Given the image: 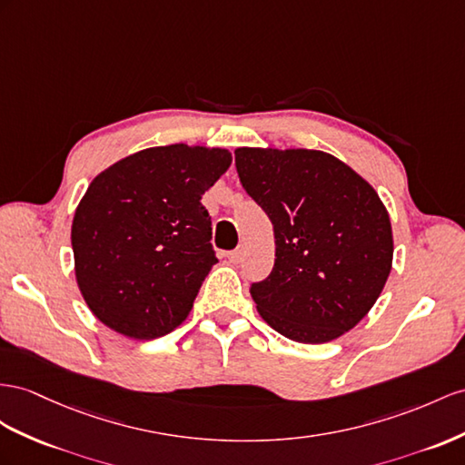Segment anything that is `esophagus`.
Segmentation results:
<instances>
[{"label":"esophagus","mask_w":465,"mask_h":465,"mask_svg":"<svg viewBox=\"0 0 465 465\" xmlns=\"http://www.w3.org/2000/svg\"><path fill=\"white\" fill-rule=\"evenodd\" d=\"M242 257H243V252H242V249H233V252H230V253H228V259L232 261V263H240Z\"/></svg>","instance_id":"34e87169"}]
</instances>
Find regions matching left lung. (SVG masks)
<instances>
[{
	"instance_id": "1",
	"label": "left lung",
	"mask_w": 465,
	"mask_h": 465,
	"mask_svg": "<svg viewBox=\"0 0 465 465\" xmlns=\"http://www.w3.org/2000/svg\"><path fill=\"white\" fill-rule=\"evenodd\" d=\"M235 169L275 232V265L252 284L261 318L301 343L346 334L392 267L391 220L375 188L314 149L240 147Z\"/></svg>"
}]
</instances>
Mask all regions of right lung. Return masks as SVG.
<instances>
[{
    "mask_svg": "<svg viewBox=\"0 0 465 465\" xmlns=\"http://www.w3.org/2000/svg\"><path fill=\"white\" fill-rule=\"evenodd\" d=\"M228 149L149 147L90 183L73 220L74 272L92 314L134 340L181 326L210 269L202 194L230 169Z\"/></svg>",
    "mask_w": 465,
    "mask_h": 465,
    "instance_id": "right-lung-1",
    "label": "right lung"
}]
</instances>
